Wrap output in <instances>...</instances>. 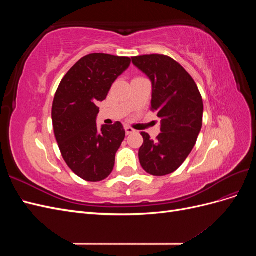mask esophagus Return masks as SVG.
<instances>
[{
	"instance_id": "34e87169",
	"label": "esophagus",
	"mask_w": 256,
	"mask_h": 256,
	"mask_svg": "<svg viewBox=\"0 0 256 256\" xmlns=\"http://www.w3.org/2000/svg\"><path fill=\"white\" fill-rule=\"evenodd\" d=\"M125 130H126V134H134V131H136L134 128H131V127H129V126H126V127H125Z\"/></svg>"
}]
</instances>
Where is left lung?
Listing matches in <instances>:
<instances>
[{
  "label": "left lung",
  "instance_id": "obj_1",
  "mask_svg": "<svg viewBox=\"0 0 256 256\" xmlns=\"http://www.w3.org/2000/svg\"><path fill=\"white\" fill-rule=\"evenodd\" d=\"M132 63L152 81L150 110L161 118L156 141L141 132L143 144L138 159L154 176L175 172L194 147L203 122V99L198 85L186 69L164 54L134 56Z\"/></svg>",
  "mask_w": 256,
  "mask_h": 256
}]
</instances>
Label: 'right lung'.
<instances>
[{"label": "right lung", "mask_w": 256, "mask_h": 256, "mask_svg": "<svg viewBox=\"0 0 256 256\" xmlns=\"http://www.w3.org/2000/svg\"><path fill=\"white\" fill-rule=\"evenodd\" d=\"M130 58L92 53L80 58L62 79L52 104V122L62 157L86 182L111 174L116 152L125 138L120 122L97 128L98 102L130 65Z\"/></svg>", "instance_id": "1"}]
</instances>
